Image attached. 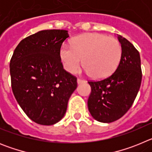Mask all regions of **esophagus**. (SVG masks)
Returning <instances> with one entry per match:
<instances>
[{"label": "esophagus", "instance_id": "esophagus-1", "mask_svg": "<svg viewBox=\"0 0 152 152\" xmlns=\"http://www.w3.org/2000/svg\"><path fill=\"white\" fill-rule=\"evenodd\" d=\"M77 84H82V83H84V82H85V80H83V79L77 78Z\"/></svg>", "mask_w": 152, "mask_h": 152}]
</instances>
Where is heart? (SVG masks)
I'll use <instances>...</instances> for the list:
<instances>
[{
	"label": "heart",
	"instance_id": "heart-1",
	"mask_svg": "<svg viewBox=\"0 0 152 152\" xmlns=\"http://www.w3.org/2000/svg\"><path fill=\"white\" fill-rule=\"evenodd\" d=\"M59 56L63 67L74 74L83 66L94 78L108 77L116 69L122 57V46L116 39L101 33H86L75 37L72 48L63 44Z\"/></svg>",
	"mask_w": 152,
	"mask_h": 152
}]
</instances>
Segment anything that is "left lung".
I'll return each mask as SVG.
<instances>
[{
    "mask_svg": "<svg viewBox=\"0 0 152 152\" xmlns=\"http://www.w3.org/2000/svg\"><path fill=\"white\" fill-rule=\"evenodd\" d=\"M122 57L112 75L99 81H89L91 93L88 100L92 117L100 123L116 121L132 107L142 82L139 52L129 41L118 35Z\"/></svg>",
    "mask_w": 152,
    "mask_h": 152,
    "instance_id": "1",
    "label": "left lung"
}]
</instances>
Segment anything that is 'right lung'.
<instances>
[{"instance_id":"add662e5","label":"right lung","mask_w":152,"mask_h":152,"mask_svg":"<svg viewBox=\"0 0 152 152\" xmlns=\"http://www.w3.org/2000/svg\"><path fill=\"white\" fill-rule=\"evenodd\" d=\"M68 36L64 29L39 31L18 44L10 59L13 95L28 117L38 124L59 122L77 88V78L64 71L59 56Z\"/></svg>"}]
</instances>
